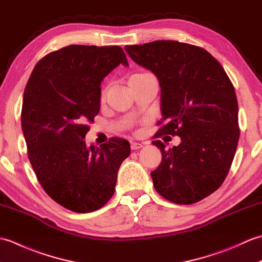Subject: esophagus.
<instances>
[{
  "label": "esophagus",
  "instance_id": "obj_1",
  "mask_svg": "<svg viewBox=\"0 0 262 262\" xmlns=\"http://www.w3.org/2000/svg\"><path fill=\"white\" fill-rule=\"evenodd\" d=\"M144 145L142 143H137V142H134V143H132V145H130V147H132V149H138V148H142Z\"/></svg>",
  "mask_w": 262,
  "mask_h": 262
}]
</instances>
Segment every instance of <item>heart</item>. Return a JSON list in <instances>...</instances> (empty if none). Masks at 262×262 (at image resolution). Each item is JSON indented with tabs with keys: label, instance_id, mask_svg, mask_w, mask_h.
I'll list each match as a JSON object with an SVG mask.
<instances>
[{
	"label": "heart",
	"instance_id": "heart-1",
	"mask_svg": "<svg viewBox=\"0 0 262 262\" xmlns=\"http://www.w3.org/2000/svg\"><path fill=\"white\" fill-rule=\"evenodd\" d=\"M142 75H144V74H134L133 76H130V79H129V80L136 79V77H138V76H142ZM104 94H105V90H103V91H102V93H101V97H102V99L104 98Z\"/></svg>",
	"mask_w": 262,
	"mask_h": 262
}]
</instances>
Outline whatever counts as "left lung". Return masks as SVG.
Masks as SVG:
<instances>
[{
  "instance_id": "8db88e82",
  "label": "left lung",
  "mask_w": 262,
  "mask_h": 262,
  "mask_svg": "<svg viewBox=\"0 0 262 262\" xmlns=\"http://www.w3.org/2000/svg\"><path fill=\"white\" fill-rule=\"evenodd\" d=\"M125 51L159 80V125L165 124L157 137L181 138L169 149L152 142L162 153V162L151 172L155 190L172 203H197L221 187L234 159L240 137L234 86L207 51L190 43L157 40Z\"/></svg>"
}]
</instances>
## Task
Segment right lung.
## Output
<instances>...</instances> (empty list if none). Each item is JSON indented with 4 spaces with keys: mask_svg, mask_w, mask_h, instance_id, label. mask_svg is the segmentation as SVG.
Masks as SVG:
<instances>
[{
    "mask_svg": "<svg viewBox=\"0 0 262 262\" xmlns=\"http://www.w3.org/2000/svg\"><path fill=\"white\" fill-rule=\"evenodd\" d=\"M120 64L128 62L119 46L71 45L39 60L25 89L21 125L28 158L48 196L75 213L107 204L130 154L121 138L100 147L83 140L99 114L101 82Z\"/></svg>",
    "mask_w": 262,
    "mask_h": 262,
    "instance_id": "right-lung-1",
    "label": "right lung"
}]
</instances>
